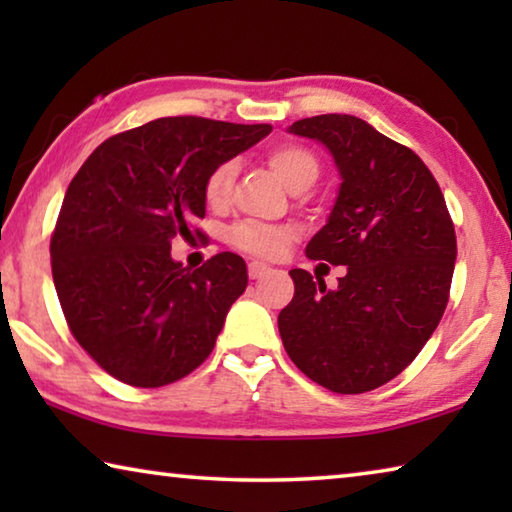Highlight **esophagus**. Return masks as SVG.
<instances>
[{
  "label": "esophagus",
  "mask_w": 512,
  "mask_h": 512,
  "mask_svg": "<svg viewBox=\"0 0 512 512\" xmlns=\"http://www.w3.org/2000/svg\"><path fill=\"white\" fill-rule=\"evenodd\" d=\"M268 271H271V266L264 264V262H250L248 264L250 280H259V277H264Z\"/></svg>",
  "instance_id": "esophagus-1"
}]
</instances>
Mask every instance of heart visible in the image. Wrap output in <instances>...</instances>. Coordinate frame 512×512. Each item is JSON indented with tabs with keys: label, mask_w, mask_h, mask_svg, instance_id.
I'll return each instance as SVG.
<instances>
[{
	"label": "heart",
	"mask_w": 512,
	"mask_h": 512,
	"mask_svg": "<svg viewBox=\"0 0 512 512\" xmlns=\"http://www.w3.org/2000/svg\"><path fill=\"white\" fill-rule=\"evenodd\" d=\"M268 164L277 178L289 189L298 185H311L318 176L316 155L300 144H280L266 155ZM237 176V164L232 160L219 162L207 173L203 183V198L212 210H223L230 203L232 183ZM293 232L284 225H266V223H239L230 232V241L239 250L259 257H277L282 255L291 244Z\"/></svg>",
	"instance_id": "obj_1"
}]
</instances>
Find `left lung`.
I'll use <instances>...</instances> for the list:
<instances>
[{
    "mask_svg": "<svg viewBox=\"0 0 512 512\" xmlns=\"http://www.w3.org/2000/svg\"><path fill=\"white\" fill-rule=\"evenodd\" d=\"M289 133L332 153L341 176L309 259L348 266L339 287L293 268L296 293L277 316L291 361L334 393L384 386L418 357L445 314L456 232L445 196L418 155L368 121L318 115Z\"/></svg>",
    "mask_w": 512,
    "mask_h": 512,
    "instance_id": "1",
    "label": "left lung"
}]
</instances>
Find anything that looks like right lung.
<instances>
[{
	"label": "right lung",
	"instance_id": "obj_1",
	"mask_svg": "<svg viewBox=\"0 0 512 512\" xmlns=\"http://www.w3.org/2000/svg\"><path fill=\"white\" fill-rule=\"evenodd\" d=\"M268 124L162 117L112 135L72 178L51 237V275L74 339L124 384L158 388L210 357L246 291V262L192 271L171 239L205 216L203 183L271 133Z\"/></svg>",
	"mask_w": 512,
	"mask_h": 512
}]
</instances>
